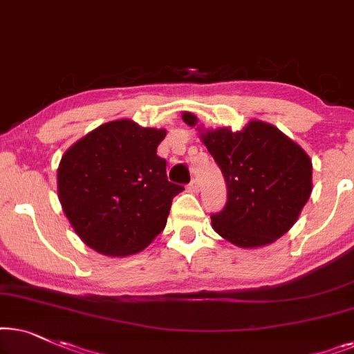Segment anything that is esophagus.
Here are the masks:
<instances>
[{
    "label": "esophagus",
    "instance_id": "obj_1",
    "mask_svg": "<svg viewBox=\"0 0 354 354\" xmlns=\"http://www.w3.org/2000/svg\"><path fill=\"white\" fill-rule=\"evenodd\" d=\"M187 187H189L191 192H197V191H199V181H197V178H192L189 185H187Z\"/></svg>",
    "mask_w": 354,
    "mask_h": 354
}]
</instances>
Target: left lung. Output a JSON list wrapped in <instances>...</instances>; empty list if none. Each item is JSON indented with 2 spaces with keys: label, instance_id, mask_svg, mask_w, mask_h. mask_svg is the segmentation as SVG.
<instances>
[{
  "label": "left lung",
  "instance_id": "obj_1",
  "mask_svg": "<svg viewBox=\"0 0 354 354\" xmlns=\"http://www.w3.org/2000/svg\"><path fill=\"white\" fill-rule=\"evenodd\" d=\"M196 126L192 113L183 115ZM226 183V204L212 214L214 230L239 248L266 246L285 234L313 191V163L293 140L262 121L243 131L202 134Z\"/></svg>",
  "mask_w": 354,
  "mask_h": 354
}]
</instances>
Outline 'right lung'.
Listing matches in <instances>:
<instances>
[{
  "instance_id": "right-lung-1",
  "label": "right lung",
  "mask_w": 354,
  "mask_h": 354,
  "mask_svg": "<svg viewBox=\"0 0 354 354\" xmlns=\"http://www.w3.org/2000/svg\"><path fill=\"white\" fill-rule=\"evenodd\" d=\"M165 129L129 120L102 124L61 158L58 196L74 232L111 257L142 251L163 232L173 197L185 189L168 181L157 147Z\"/></svg>"
}]
</instances>
